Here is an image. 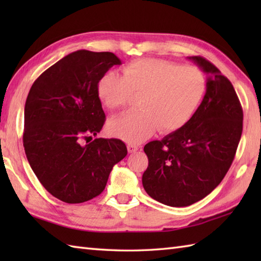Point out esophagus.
Listing matches in <instances>:
<instances>
[{
    "label": "esophagus",
    "mask_w": 261,
    "mask_h": 261,
    "mask_svg": "<svg viewBox=\"0 0 261 261\" xmlns=\"http://www.w3.org/2000/svg\"><path fill=\"white\" fill-rule=\"evenodd\" d=\"M138 150H139V147H138L137 145H132V143H129V145H127V151H129L130 153L136 152Z\"/></svg>",
    "instance_id": "34e87169"
}]
</instances>
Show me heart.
Returning a JSON list of instances; mask_svg holds the SVG:
<instances>
[{"instance_id": "b5f03b06", "label": "heart", "mask_w": 261, "mask_h": 261, "mask_svg": "<svg viewBox=\"0 0 261 261\" xmlns=\"http://www.w3.org/2000/svg\"><path fill=\"white\" fill-rule=\"evenodd\" d=\"M206 90L201 70L157 58H143L125 65L122 76L104 75L97 93L111 110L125 108L139 96L137 112L124 113L108 124L111 135L127 142H140L157 129H179L192 118Z\"/></svg>"}]
</instances>
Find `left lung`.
<instances>
[{
  "label": "left lung",
  "mask_w": 261,
  "mask_h": 261,
  "mask_svg": "<svg viewBox=\"0 0 261 261\" xmlns=\"http://www.w3.org/2000/svg\"><path fill=\"white\" fill-rule=\"evenodd\" d=\"M188 58L207 74L203 101L181 127L143 148L149 160L143 188L173 207L201 201L222 181L242 134V108L231 82L205 58Z\"/></svg>",
  "instance_id": "obj_1"
}]
</instances>
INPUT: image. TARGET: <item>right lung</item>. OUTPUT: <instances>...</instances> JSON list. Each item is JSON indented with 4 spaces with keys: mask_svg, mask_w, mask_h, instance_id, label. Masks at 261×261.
Segmentation results:
<instances>
[{
    "mask_svg": "<svg viewBox=\"0 0 261 261\" xmlns=\"http://www.w3.org/2000/svg\"><path fill=\"white\" fill-rule=\"evenodd\" d=\"M121 60L113 53L77 50L38 77L24 107L23 147L33 173L53 196L83 203L99 195L126 147L95 138L105 121L97 85Z\"/></svg>",
    "mask_w": 261,
    "mask_h": 261,
    "instance_id": "add662e5",
    "label": "right lung"
}]
</instances>
